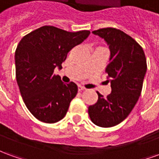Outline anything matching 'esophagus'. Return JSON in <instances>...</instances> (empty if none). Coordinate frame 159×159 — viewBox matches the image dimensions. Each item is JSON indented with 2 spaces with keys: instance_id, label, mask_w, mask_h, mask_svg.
<instances>
[{
  "instance_id": "esophagus-1",
  "label": "esophagus",
  "mask_w": 159,
  "mask_h": 159,
  "mask_svg": "<svg viewBox=\"0 0 159 159\" xmlns=\"http://www.w3.org/2000/svg\"><path fill=\"white\" fill-rule=\"evenodd\" d=\"M84 90H86V89H85V88H83V87H82V86H78V91H80V92H81V91H84Z\"/></svg>"
}]
</instances>
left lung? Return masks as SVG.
I'll use <instances>...</instances> for the list:
<instances>
[{"mask_svg": "<svg viewBox=\"0 0 159 159\" xmlns=\"http://www.w3.org/2000/svg\"><path fill=\"white\" fill-rule=\"evenodd\" d=\"M109 45L110 63L106 69L111 93L89 107V115L95 125L109 128L125 119L139 100L147 72V59L141 46L131 36L116 28L93 30Z\"/></svg>", "mask_w": 159, "mask_h": 159, "instance_id": "left-lung-1", "label": "left lung"}]
</instances>
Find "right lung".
Here are the masks:
<instances>
[{"instance_id":"1","label":"right lung","mask_w":159,"mask_h":159,"mask_svg":"<svg viewBox=\"0 0 159 159\" xmlns=\"http://www.w3.org/2000/svg\"><path fill=\"white\" fill-rule=\"evenodd\" d=\"M89 30L69 32L45 25L23 37L15 51L16 79L26 107L43 123L64 118L77 93L73 82L65 84L53 71L67 53L86 39Z\"/></svg>"}]
</instances>
